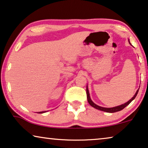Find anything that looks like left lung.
Segmentation results:
<instances>
[{"instance_id": "8db88e82", "label": "left lung", "mask_w": 148, "mask_h": 148, "mask_svg": "<svg viewBox=\"0 0 148 148\" xmlns=\"http://www.w3.org/2000/svg\"><path fill=\"white\" fill-rule=\"evenodd\" d=\"M138 91L139 89H138V91H136V94H135L134 97H133L131 99L130 101H128L127 102H126L125 103H124L123 105H121V106H117V107H114V108H102V107H100L99 106H97V105H96L92 101L91 98L89 97V90L88 88H87V89H86V93H87V101H88L89 103L90 104V106H91L92 107H93L94 108L97 109V110H99L101 111H106V112H108V113H115V112H117V111H119L123 110L125 108L126 106H128L130 103H131L133 100H134L135 98H136L137 94L138 93Z\"/></svg>"}]
</instances>
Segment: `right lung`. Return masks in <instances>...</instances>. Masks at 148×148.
Masks as SVG:
<instances>
[{
	"label": "right lung",
	"mask_w": 148,
	"mask_h": 148,
	"mask_svg": "<svg viewBox=\"0 0 148 148\" xmlns=\"http://www.w3.org/2000/svg\"><path fill=\"white\" fill-rule=\"evenodd\" d=\"M44 112H46V111H40V112H38V113H42Z\"/></svg>",
	"instance_id": "add662e5"
}]
</instances>
